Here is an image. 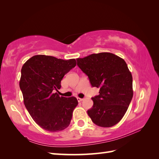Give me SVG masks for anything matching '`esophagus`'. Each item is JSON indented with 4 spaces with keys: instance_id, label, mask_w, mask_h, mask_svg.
<instances>
[{
    "instance_id": "esophagus-1",
    "label": "esophagus",
    "mask_w": 159,
    "mask_h": 159,
    "mask_svg": "<svg viewBox=\"0 0 159 159\" xmlns=\"http://www.w3.org/2000/svg\"><path fill=\"white\" fill-rule=\"evenodd\" d=\"M77 100H78V102H81L82 100H83V98H77Z\"/></svg>"
}]
</instances>
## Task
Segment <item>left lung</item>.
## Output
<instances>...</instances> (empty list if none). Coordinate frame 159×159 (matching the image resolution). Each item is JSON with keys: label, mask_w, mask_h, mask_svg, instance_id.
<instances>
[{"label": "left lung", "mask_w": 159, "mask_h": 159, "mask_svg": "<svg viewBox=\"0 0 159 159\" xmlns=\"http://www.w3.org/2000/svg\"><path fill=\"white\" fill-rule=\"evenodd\" d=\"M77 65L88 76L92 87L100 88L87 111L93 122L111 127L122 119L133 96V76L125 61L113 53L92 54L78 58Z\"/></svg>", "instance_id": "1"}]
</instances>
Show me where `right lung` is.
<instances>
[{
    "label": "right lung",
    "instance_id": "add662e5",
    "mask_svg": "<svg viewBox=\"0 0 159 159\" xmlns=\"http://www.w3.org/2000/svg\"><path fill=\"white\" fill-rule=\"evenodd\" d=\"M76 65L74 59L63 60L43 55L32 57L23 65L20 88L24 104L43 129L58 132L70 125L78 100L75 97H60L54 92L61 88L64 75Z\"/></svg>",
    "mask_w": 159,
    "mask_h": 159
}]
</instances>
